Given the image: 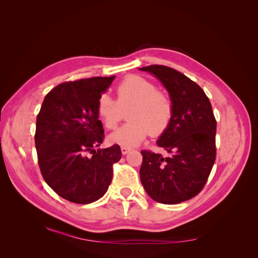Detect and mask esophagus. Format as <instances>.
Here are the masks:
<instances>
[{
    "instance_id": "34e87169",
    "label": "esophagus",
    "mask_w": 258,
    "mask_h": 258,
    "mask_svg": "<svg viewBox=\"0 0 258 258\" xmlns=\"http://www.w3.org/2000/svg\"><path fill=\"white\" fill-rule=\"evenodd\" d=\"M120 150H121V153L124 155V154H128L131 151V148L128 146H121Z\"/></svg>"
}]
</instances>
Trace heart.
I'll return each instance as SVG.
<instances>
[{"label":"heart","instance_id":"obj_1","mask_svg":"<svg viewBox=\"0 0 258 258\" xmlns=\"http://www.w3.org/2000/svg\"><path fill=\"white\" fill-rule=\"evenodd\" d=\"M116 101L106 93L97 102V114L105 128L114 130L122 120L124 111L130 120L111 135L114 143L135 146L151 134L160 136L173 118V101L157 85L140 75H129L116 86Z\"/></svg>","mask_w":258,"mask_h":258}]
</instances>
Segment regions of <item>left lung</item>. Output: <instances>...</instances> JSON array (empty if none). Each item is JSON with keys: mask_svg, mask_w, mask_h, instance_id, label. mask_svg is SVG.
Instances as JSON below:
<instances>
[{"mask_svg": "<svg viewBox=\"0 0 258 258\" xmlns=\"http://www.w3.org/2000/svg\"><path fill=\"white\" fill-rule=\"evenodd\" d=\"M161 81L173 101L174 113L157 145L169 155L142 151L140 177L155 201L176 205L204 188L216 158V119L205 91L188 77L166 66L140 68Z\"/></svg>", "mask_w": 258, "mask_h": 258, "instance_id": "1", "label": "left lung"}]
</instances>
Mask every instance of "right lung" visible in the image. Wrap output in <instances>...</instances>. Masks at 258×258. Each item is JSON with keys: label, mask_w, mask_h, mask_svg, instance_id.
Listing matches in <instances>:
<instances>
[{"label": "right lung", "mask_w": 258, "mask_h": 258, "mask_svg": "<svg viewBox=\"0 0 258 258\" xmlns=\"http://www.w3.org/2000/svg\"><path fill=\"white\" fill-rule=\"evenodd\" d=\"M114 77L59 84L46 95L36 117L41 173L54 192L74 204H91L102 197L112 182L114 163L121 158L118 144L93 150L104 140L97 102Z\"/></svg>", "instance_id": "1"}]
</instances>
